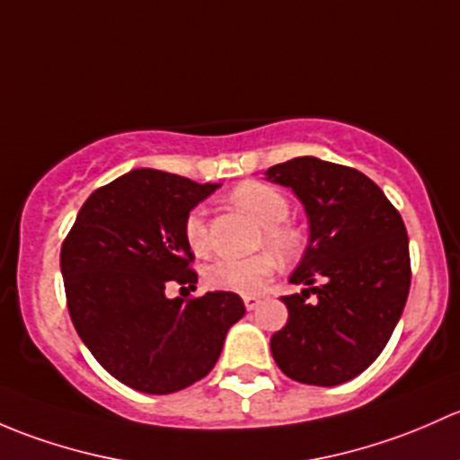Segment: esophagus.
I'll use <instances>...</instances> for the list:
<instances>
[{
    "label": "esophagus",
    "mask_w": 460,
    "mask_h": 460,
    "mask_svg": "<svg viewBox=\"0 0 460 460\" xmlns=\"http://www.w3.org/2000/svg\"><path fill=\"white\" fill-rule=\"evenodd\" d=\"M243 303H245V307H248V310H254V307H257L259 303H261V299H259V296L248 295V296H243Z\"/></svg>",
    "instance_id": "obj_1"
}]
</instances>
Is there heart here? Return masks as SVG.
Segmentation results:
<instances>
[{
	"mask_svg": "<svg viewBox=\"0 0 460 460\" xmlns=\"http://www.w3.org/2000/svg\"><path fill=\"white\" fill-rule=\"evenodd\" d=\"M230 201L243 212H248L259 226H263L261 241L281 259H292L301 250V234L295 226L286 224L290 203L277 188L263 181H243L230 192ZM183 239L195 254L210 252V234H208L203 210H192L183 221ZM277 261L272 252H259L252 257H221L208 265L206 283L215 290L236 292V295H254L263 290L265 283L274 274Z\"/></svg>",
	"mask_w": 460,
	"mask_h": 460,
	"instance_id": "obj_1",
	"label": "heart"
}]
</instances>
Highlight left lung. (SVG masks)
<instances>
[{
	"instance_id": "8db88e82",
	"label": "left lung",
	"mask_w": 460,
	"mask_h": 460,
	"mask_svg": "<svg viewBox=\"0 0 460 460\" xmlns=\"http://www.w3.org/2000/svg\"><path fill=\"white\" fill-rule=\"evenodd\" d=\"M295 190L310 221V243L281 296L288 323L270 339L286 376L339 385L376 361L410 292V241L399 210L358 170L296 157L268 170ZM315 299L309 301V296Z\"/></svg>"
}]
</instances>
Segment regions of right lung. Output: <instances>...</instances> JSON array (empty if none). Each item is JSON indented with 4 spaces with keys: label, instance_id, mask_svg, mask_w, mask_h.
<instances>
[{
    "label": "right lung",
    "instance_id": "add662e5",
    "mask_svg": "<svg viewBox=\"0 0 460 460\" xmlns=\"http://www.w3.org/2000/svg\"><path fill=\"white\" fill-rule=\"evenodd\" d=\"M217 183L153 168L97 188L61 243L66 305L99 366L146 394H170L215 367L245 305L234 292L168 299L195 288L183 221ZM183 290V288H181Z\"/></svg>",
    "mask_w": 460,
    "mask_h": 460
}]
</instances>
